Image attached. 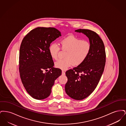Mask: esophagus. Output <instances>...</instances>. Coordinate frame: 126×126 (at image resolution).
Masks as SVG:
<instances>
[{"label": "esophagus", "instance_id": "obj_1", "mask_svg": "<svg viewBox=\"0 0 126 126\" xmlns=\"http://www.w3.org/2000/svg\"><path fill=\"white\" fill-rule=\"evenodd\" d=\"M62 74L63 75H65V71L64 70H62Z\"/></svg>", "mask_w": 126, "mask_h": 126}]
</instances>
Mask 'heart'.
<instances>
[{"label":"heart","mask_w":126,"mask_h":126,"mask_svg":"<svg viewBox=\"0 0 126 126\" xmlns=\"http://www.w3.org/2000/svg\"><path fill=\"white\" fill-rule=\"evenodd\" d=\"M60 45L61 49L66 51L65 59L58 60L55 65L57 67L63 70L66 69L72 65L78 66L83 63L90 53L91 48L89 42L72 35L61 40ZM60 50L59 45L55 43H51L48 47L50 55L54 60L57 59Z\"/></svg>","instance_id":"1"}]
</instances>
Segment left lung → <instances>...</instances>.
<instances>
[{
	"mask_svg": "<svg viewBox=\"0 0 126 126\" xmlns=\"http://www.w3.org/2000/svg\"><path fill=\"white\" fill-rule=\"evenodd\" d=\"M89 40L91 48L86 59L81 65L66 72L67 82L66 94L72 99L81 100L90 95L96 88L101 78L106 62L103 41L95 32L87 29H78Z\"/></svg>",
	"mask_w": 126,
	"mask_h": 126,
	"instance_id": "1",
	"label": "left lung"
}]
</instances>
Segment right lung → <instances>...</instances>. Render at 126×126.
<instances>
[{"mask_svg": "<svg viewBox=\"0 0 126 126\" xmlns=\"http://www.w3.org/2000/svg\"><path fill=\"white\" fill-rule=\"evenodd\" d=\"M61 36L53 27H37L31 31L22 42L19 51V72L27 93L37 100L49 96L55 80L61 75L55 68L48 51L50 43Z\"/></svg>", "mask_w": 126, "mask_h": 126, "instance_id": "1", "label": "right lung"}]
</instances>
